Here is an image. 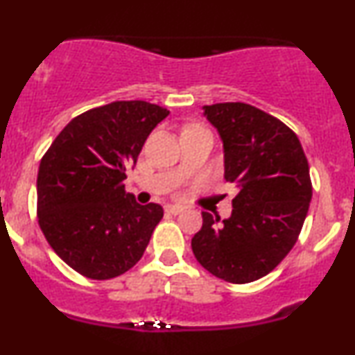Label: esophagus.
<instances>
[{
	"mask_svg": "<svg viewBox=\"0 0 355 355\" xmlns=\"http://www.w3.org/2000/svg\"><path fill=\"white\" fill-rule=\"evenodd\" d=\"M183 210H185V208H183L182 205H166L165 207V211L168 213V215H180Z\"/></svg>",
	"mask_w": 355,
	"mask_h": 355,
	"instance_id": "esophagus-1",
	"label": "esophagus"
}]
</instances>
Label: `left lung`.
Returning a JSON list of instances; mask_svg holds the SVG:
<instances>
[{"label":"left lung","instance_id":"1","mask_svg":"<svg viewBox=\"0 0 355 355\" xmlns=\"http://www.w3.org/2000/svg\"><path fill=\"white\" fill-rule=\"evenodd\" d=\"M218 130L225 180L236 185L230 218L203 211L191 250L207 271L245 284L286 258L304 225L313 185L300 139L286 123L245 102L203 105Z\"/></svg>","mask_w":355,"mask_h":355}]
</instances>
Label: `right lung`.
<instances>
[{"label":"right lung","mask_w":355,"mask_h":355,"mask_svg":"<svg viewBox=\"0 0 355 355\" xmlns=\"http://www.w3.org/2000/svg\"><path fill=\"white\" fill-rule=\"evenodd\" d=\"M170 112L145 101H117L64 127L37 172V218L55 254L91 279L135 266L164 216L157 203L125 193L145 140Z\"/></svg>","instance_id":"right-lung-1"}]
</instances>
